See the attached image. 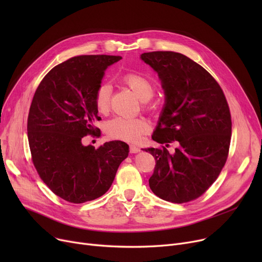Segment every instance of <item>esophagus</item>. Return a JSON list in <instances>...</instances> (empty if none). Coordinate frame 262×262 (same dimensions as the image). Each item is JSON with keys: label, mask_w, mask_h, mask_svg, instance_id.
I'll list each match as a JSON object with an SVG mask.
<instances>
[{"label": "esophagus", "mask_w": 262, "mask_h": 262, "mask_svg": "<svg viewBox=\"0 0 262 262\" xmlns=\"http://www.w3.org/2000/svg\"><path fill=\"white\" fill-rule=\"evenodd\" d=\"M129 152L133 153V154L138 153V152H140V148L138 146H136V145H130L129 146Z\"/></svg>", "instance_id": "1"}]
</instances>
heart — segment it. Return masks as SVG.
I'll return each instance as SVG.
<instances>
[{"mask_svg": "<svg viewBox=\"0 0 262 262\" xmlns=\"http://www.w3.org/2000/svg\"><path fill=\"white\" fill-rule=\"evenodd\" d=\"M121 80L133 90L140 101L147 102L153 98L155 87L145 76L136 72H128L122 75ZM110 94L112 87L108 84H102L96 89L94 102L100 113H106L108 110ZM146 108L150 107L146 105ZM148 129V123L141 118L116 117L106 124V133L109 137L127 142H138Z\"/></svg>", "mask_w": 262, "mask_h": 262, "instance_id": "heart-1", "label": "heart"}]
</instances>
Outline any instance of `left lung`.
<instances>
[{"mask_svg":"<svg viewBox=\"0 0 262 262\" xmlns=\"http://www.w3.org/2000/svg\"><path fill=\"white\" fill-rule=\"evenodd\" d=\"M141 59L158 73L166 94L152 139L177 141L175 153L144 148L156 160L148 184L158 198L183 204L204 194L226 162L231 117L223 90L205 69L181 53L148 52Z\"/></svg>","mask_w":262,"mask_h":262,"instance_id":"left-lung-1","label":"left lung"}]
</instances>
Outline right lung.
Wrapping results in <instances>:
<instances>
[{"label":"right lung","mask_w":262,"mask_h":262,"mask_svg":"<svg viewBox=\"0 0 262 262\" xmlns=\"http://www.w3.org/2000/svg\"><path fill=\"white\" fill-rule=\"evenodd\" d=\"M122 59L110 55H80L43 77L31 104L27 137L34 166L43 183L67 202L81 204L105 194L120 163L128 156L123 141L85 146L82 137L100 129L95 91L108 66Z\"/></svg>","instance_id":"add662e5"}]
</instances>
